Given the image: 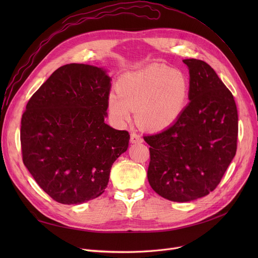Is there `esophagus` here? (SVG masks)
<instances>
[{
  "mask_svg": "<svg viewBox=\"0 0 258 258\" xmlns=\"http://www.w3.org/2000/svg\"><path fill=\"white\" fill-rule=\"evenodd\" d=\"M131 142L132 143H139L142 142V138L140 135L136 134V133H132L131 134Z\"/></svg>",
  "mask_w": 258,
  "mask_h": 258,
  "instance_id": "34e87169",
  "label": "esophagus"
}]
</instances>
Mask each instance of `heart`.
<instances>
[{
  "instance_id": "heart-1",
  "label": "heart",
  "mask_w": 258,
  "mask_h": 258,
  "mask_svg": "<svg viewBox=\"0 0 258 258\" xmlns=\"http://www.w3.org/2000/svg\"><path fill=\"white\" fill-rule=\"evenodd\" d=\"M111 93L107 108L118 125L132 118V110L140 127L163 131L178 121L189 97L186 75L165 64L154 63L122 75Z\"/></svg>"
}]
</instances>
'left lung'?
<instances>
[{
	"instance_id": "obj_1",
	"label": "left lung",
	"mask_w": 258,
	"mask_h": 258,
	"mask_svg": "<svg viewBox=\"0 0 258 258\" xmlns=\"http://www.w3.org/2000/svg\"><path fill=\"white\" fill-rule=\"evenodd\" d=\"M189 103L167 130L144 136L150 145L147 179L172 202L205 197L220 184L236 154L238 116L232 93L205 61L184 59Z\"/></svg>"
}]
</instances>
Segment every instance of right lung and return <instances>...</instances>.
<instances>
[{
  "label": "right lung",
  "instance_id": "1",
  "mask_svg": "<svg viewBox=\"0 0 258 258\" xmlns=\"http://www.w3.org/2000/svg\"><path fill=\"white\" fill-rule=\"evenodd\" d=\"M111 78L101 68L64 64L39 87L21 122L23 162L43 190L76 205L104 192L130 135L104 123Z\"/></svg>",
  "mask_w": 258,
  "mask_h": 258
}]
</instances>
